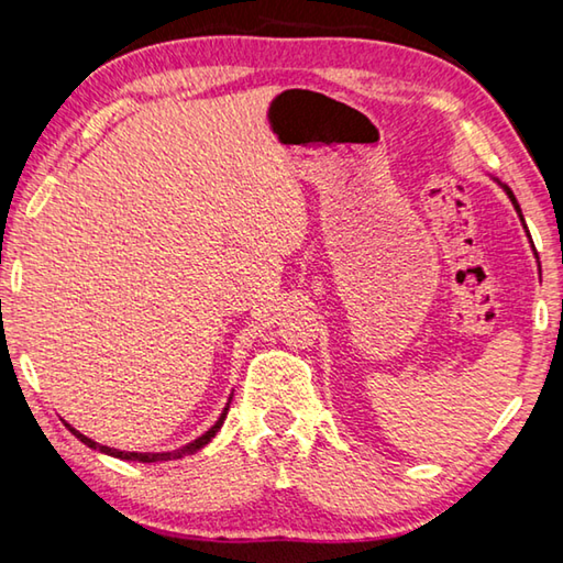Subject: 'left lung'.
<instances>
[{"label":"left lung","instance_id":"1","mask_svg":"<svg viewBox=\"0 0 563 563\" xmlns=\"http://www.w3.org/2000/svg\"><path fill=\"white\" fill-rule=\"evenodd\" d=\"M499 184V180H497ZM504 190H507V196L511 198V203H514V208H517V213H519V218H521V208H519V203H517V198H514V194H511V188L509 186H504V184H499ZM521 223H523V218H521Z\"/></svg>","mask_w":563,"mask_h":563}]
</instances>
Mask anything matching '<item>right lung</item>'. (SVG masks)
Masks as SVG:
<instances>
[{
  "label": "right lung",
  "mask_w": 563,
  "mask_h": 563,
  "mask_svg": "<svg viewBox=\"0 0 563 563\" xmlns=\"http://www.w3.org/2000/svg\"><path fill=\"white\" fill-rule=\"evenodd\" d=\"M228 407H231V402H228V405L223 407V415L218 417V422L211 427V430L198 437V440H194L190 444L180 446V450H176V452H156V454H154V452H121V450H113V446H103V444H99V442L89 440V437H84L81 432H76L71 424H66V427H69L71 434H74L79 442L91 446V450H99V452L109 454V456H117V460H129V462H168V460H178V456H184V454H194V452L201 450V446H206L208 442H211L213 437H216V432L221 430L223 419H225V415H228Z\"/></svg>",
  "instance_id": "obj_1"
}]
</instances>
